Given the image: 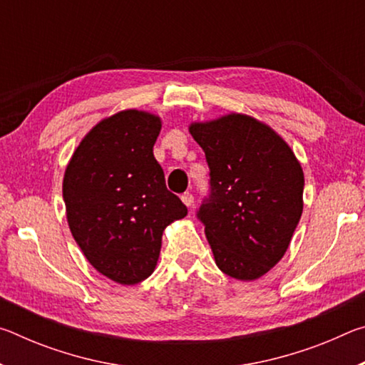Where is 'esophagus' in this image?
<instances>
[{
    "mask_svg": "<svg viewBox=\"0 0 365 365\" xmlns=\"http://www.w3.org/2000/svg\"><path fill=\"white\" fill-rule=\"evenodd\" d=\"M182 201H183V205L185 206H193V201H195V197H193V195L191 193H183L182 195Z\"/></svg>",
    "mask_w": 365,
    "mask_h": 365,
    "instance_id": "1",
    "label": "esophagus"
}]
</instances>
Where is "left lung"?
<instances>
[{
  "label": "left lung",
  "instance_id": "left-lung-1",
  "mask_svg": "<svg viewBox=\"0 0 365 365\" xmlns=\"http://www.w3.org/2000/svg\"><path fill=\"white\" fill-rule=\"evenodd\" d=\"M209 165L197 209L217 267L256 280L280 261L302 214L304 174L280 135L245 114L190 125Z\"/></svg>",
  "mask_w": 365,
  "mask_h": 365
}]
</instances>
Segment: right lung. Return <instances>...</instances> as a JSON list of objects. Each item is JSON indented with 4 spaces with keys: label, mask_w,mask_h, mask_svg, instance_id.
<instances>
[{
    "label": "right lung",
    "mask_w": 365,
    "mask_h": 365,
    "mask_svg": "<svg viewBox=\"0 0 365 365\" xmlns=\"http://www.w3.org/2000/svg\"><path fill=\"white\" fill-rule=\"evenodd\" d=\"M160 119L117 113L91 128L67 164L63 197L72 237L93 267L120 285L148 279L163 232L188 209L165 187L153 146Z\"/></svg>",
    "instance_id": "obj_1"
}]
</instances>
